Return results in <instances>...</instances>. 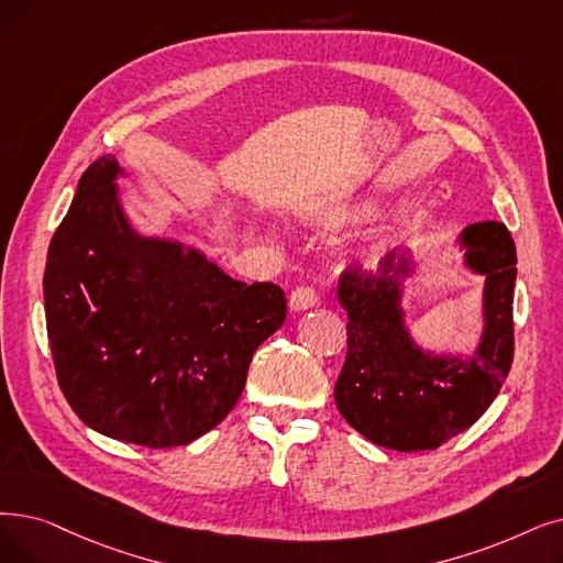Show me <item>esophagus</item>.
<instances>
[{
  "instance_id": "34e87169",
  "label": "esophagus",
  "mask_w": 563,
  "mask_h": 563,
  "mask_svg": "<svg viewBox=\"0 0 563 563\" xmlns=\"http://www.w3.org/2000/svg\"><path fill=\"white\" fill-rule=\"evenodd\" d=\"M317 306H320V297H317L314 289L299 287V289L291 291L289 308L295 312H303V310H310V308H317Z\"/></svg>"
}]
</instances>
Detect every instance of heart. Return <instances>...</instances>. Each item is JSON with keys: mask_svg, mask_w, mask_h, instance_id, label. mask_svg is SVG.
Segmentation results:
<instances>
[{"mask_svg": "<svg viewBox=\"0 0 563 563\" xmlns=\"http://www.w3.org/2000/svg\"><path fill=\"white\" fill-rule=\"evenodd\" d=\"M368 213H371V205H365L361 200H331L329 205H324L320 211H317V221H320L324 228H338V225L363 221Z\"/></svg>", "mask_w": 563, "mask_h": 563, "instance_id": "obj_1", "label": "heart"}]
</instances>
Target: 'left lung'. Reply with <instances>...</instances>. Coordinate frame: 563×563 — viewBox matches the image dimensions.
<instances>
[{
  "instance_id": "left-lung-1",
  "label": "left lung",
  "mask_w": 563,
  "mask_h": 563,
  "mask_svg": "<svg viewBox=\"0 0 563 563\" xmlns=\"http://www.w3.org/2000/svg\"><path fill=\"white\" fill-rule=\"evenodd\" d=\"M462 264L483 276V329L470 354L423 347L407 327L405 291L413 278L407 249L377 274L345 272L338 299L347 310V358L335 405L377 446L430 451L474 426L493 405L512 361L516 243L504 223L481 221L457 234Z\"/></svg>"
}]
</instances>
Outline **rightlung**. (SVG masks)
<instances>
[{"label": "right lung", "instance_id": "add662e5", "mask_svg": "<svg viewBox=\"0 0 563 563\" xmlns=\"http://www.w3.org/2000/svg\"><path fill=\"white\" fill-rule=\"evenodd\" d=\"M124 175L106 154L78 181L47 249V340L85 426L146 449L184 446L236 405L287 299L274 283L230 278L184 241L140 232L121 200Z\"/></svg>", "mask_w": 563, "mask_h": 563}]
</instances>
